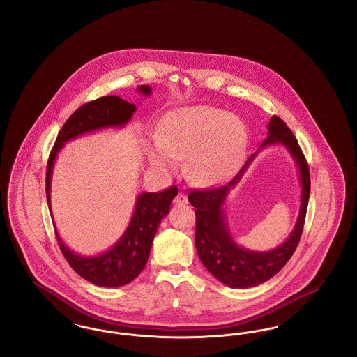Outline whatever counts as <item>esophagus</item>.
<instances>
[{
	"instance_id": "1",
	"label": "esophagus",
	"mask_w": 357,
	"mask_h": 357,
	"mask_svg": "<svg viewBox=\"0 0 357 357\" xmlns=\"http://www.w3.org/2000/svg\"><path fill=\"white\" fill-rule=\"evenodd\" d=\"M187 197L185 192H179L175 198H174V204H187Z\"/></svg>"
}]
</instances>
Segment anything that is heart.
I'll return each mask as SVG.
<instances>
[{"label": "heart", "mask_w": 357, "mask_h": 357, "mask_svg": "<svg viewBox=\"0 0 357 357\" xmlns=\"http://www.w3.org/2000/svg\"><path fill=\"white\" fill-rule=\"evenodd\" d=\"M248 149V132L237 116L214 107L181 108L165 119L146 147L153 171L171 174L186 158L188 178L201 186L233 176Z\"/></svg>", "instance_id": "b5f03b06"}]
</instances>
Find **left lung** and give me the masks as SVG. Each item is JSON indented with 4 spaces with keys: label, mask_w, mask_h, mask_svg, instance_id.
I'll return each instance as SVG.
<instances>
[{
    "label": "left lung",
    "mask_w": 357,
    "mask_h": 357,
    "mask_svg": "<svg viewBox=\"0 0 357 357\" xmlns=\"http://www.w3.org/2000/svg\"><path fill=\"white\" fill-rule=\"evenodd\" d=\"M266 135V140L248 159L231 182L226 186L191 191L188 194V202L195 207V246L199 259L208 272L229 288H252L271 280L287 265L303 234L310 194V176L305 158L293 132L278 116L271 118ZM275 144L284 145L295 160L302 185V204L296 225L289 237L272 251L255 252L236 243L228 229L222 206L227 195L240 181L257 153L265 146Z\"/></svg>",
    "instance_id": "obj_1"
}]
</instances>
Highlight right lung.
<instances>
[{"label": "right lung", "instance_id": "1", "mask_svg": "<svg viewBox=\"0 0 357 357\" xmlns=\"http://www.w3.org/2000/svg\"><path fill=\"white\" fill-rule=\"evenodd\" d=\"M137 91L147 98L153 92L149 85H139ZM135 111V104L126 102L116 95L102 96L86 102L75 111L63 126L47 165V201L60 250L75 272L98 287L119 288L134 281L144 269L153 237L160 221L169 215L171 201L176 197L178 188L170 187L162 192L139 194L131 221L121 237L100 255H83L68 248L57 231L52 214V172L57 153L63 150L66 143L100 130L123 128L134 116Z\"/></svg>", "mask_w": 357, "mask_h": 357}]
</instances>
